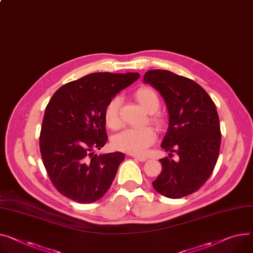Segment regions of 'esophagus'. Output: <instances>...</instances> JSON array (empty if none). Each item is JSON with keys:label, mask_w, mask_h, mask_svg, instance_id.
I'll return each instance as SVG.
<instances>
[{"label": "esophagus", "mask_w": 253, "mask_h": 253, "mask_svg": "<svg viewBox=\"0 0 253 253\" xmlns=\"http://www.w3.org/2000/svg\"><path fill=\"white\" fill-rule=\"evenodd\" d=\"M135 160H138V161H140V162H145V161H147L148 160V158L147 157H142V156H132Z\"/></svg>", "instance_id": "1"}]
</instances>
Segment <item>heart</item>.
<instances>
[{
	"label": "heart",
	"mask_w": 253,
	"mask_h": 253,
	"mask_svg": "<svg viewBox=\"0 0 253 253\" xmlns=\"http://www.w3.org/2000/svg\"><path fill=\"white\" fill-rule=\"evenodd\" d=\"M134 98L142 108L149 113L156 112L160 107L159 96L152 88H140L135 91ZM121 102V97L115 96L105 107V123L111 129H118L122 126L120 116ZM153 121L155 123L160 122L158 118H153ZM155 140H156V133L151 127H145L142 129L126 128L114 135L112 139V146L114 149L127 154L144 155Z\"/></svg>",
	"instance_id": "obj_1"
}]
</instances>
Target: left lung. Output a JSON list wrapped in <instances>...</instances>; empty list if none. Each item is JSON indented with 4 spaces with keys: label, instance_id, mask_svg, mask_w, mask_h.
Here are the masks:
<instances>
[{
    "label": "left lung",
    "instance_id": "1",
    "mask_svg": "<svg viewBox=\"0 0 253 253\" xmlns=\"http://www.w3.org/2000/svg\"><path fill=\"white\" fill-rule=\"evenodd\" d=\"M143 81L156 89L166 103L169 126L161 147L178 160L160 159L162 171L153 186L162 196L180 199L197 191L216 166L220 121L209 94L188 78L166 70L148 71Z\"/></svg>",
    "mask_w": 253,
    "mask_h": 253
}]
</instances>
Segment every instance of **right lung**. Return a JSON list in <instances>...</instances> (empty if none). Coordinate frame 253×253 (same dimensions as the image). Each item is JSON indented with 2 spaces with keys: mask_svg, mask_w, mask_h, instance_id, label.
Here are the masks:
<instances>
[{
  "mask_svg": "<svg viewBox=\"0 0 253 253\" xmlns=\"http://www.w3.org/2000/svg\"><path fill=\"white\" fill-rule=\"evenodd\" d=\"M139 78V73H93L52 95L45 108L40 146L48 176L63 196L91 204L110 187L125 155L95 154L107 141L105 107Z\"/></svg>",
  "mask_w": 253,
  "mask_h": 253,
  "instance_id": "obj_1",
  "label": "right lung"
}]
</instances>
